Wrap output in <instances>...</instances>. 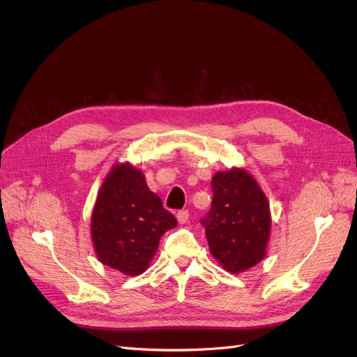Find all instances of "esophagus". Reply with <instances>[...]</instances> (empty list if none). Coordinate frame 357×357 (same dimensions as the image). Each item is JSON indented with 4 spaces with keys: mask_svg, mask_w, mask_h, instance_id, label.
I'll return each mask as SVG.
<instances>
[{
    "mask_svg": "<svg viewBox=\"0 0 357 357\" xmlns=\"http://www.w3.org/2000/svg\"><path fill=\"white\" fill-rule=\"evenodd\" d=\"M177 220L180 225H185L189 220V211L188 210H181L177 213Z\"/></svg>",
    "mask_w": 357,
    "mask_h": 357,
    "instance_id": "34e87169",
    "label": "esophagus"
}]
</instances>
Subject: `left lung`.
Wrapping results in <instances>:
<instances>
[{"label": "left lung", "mask_w": 357, "mask_h": 357, "mask_svg": "<svg viewBox=\"0 0 357 357\" xmlns=\"http://www.w3.org/2000/svg\"><path fill=\"white\" fill-rule=\"evenodd\" d=\"M211 189V208L201 219L210 252L226 271L243 273L266 255L271 232L268 199L243 168L215 172Z\"/></svg>", "instance_id": "left-lung-1"}]
</instances>
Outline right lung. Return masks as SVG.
I'll list each match as a JSON object with an SVG mask.
<instances>
[{"label": "right lung", "instance_id": "add662e5", "mask_svg": "<svg viewBox=\"0 0 357 357\" xmlns=\"http://www.w3.org/2000/svg\"><path fill=\"white\" fill-rule=\"evenodd\" d=\"M177 226L146 177L131 164H117L105 177L91 218L92 243L100 262L125 275L149 268L160 236Z\"/></svg>", "mask_w": 357, "mask_h": 357}]
</instances>
